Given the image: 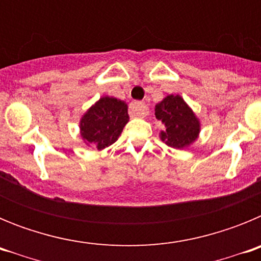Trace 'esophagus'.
Masks as SVG:
<instances>
[{"mask_svg": "<svg viewBox=\"0 0 261 261\" xmlns=\"http://www.w3.org/2000/svg\"><path fill=\"white\" fill-rule=\"evenodd\" d=\"M129 112L132 116H138V117H145L149 114V108L145 103L142 102H133L129 107Z\"/></svg>", "mask_w": 261, "mask_h": 261, "instance_id": "obj_1", "label": "esophagus"}]
</instances>
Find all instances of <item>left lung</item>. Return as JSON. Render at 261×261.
Here are the masks:
<instances>
[{"label": "left lung", "instance_id": "left-lung-1", "mask_svg": "<svg viewBox=\"0 0 261 261\" xmlns=\"http://www.w3.org/2000/svg\"><path fill=\"white\" fill-rule=\"evenodd\" d=\"M155 117L162 120L166 129L159 138L175 149L190 147L199 138L201 130L200 119L180 95L170 94L155 105Z\"/></svg>", "mask_w": 261, "mask_h": 261}]
</instances>
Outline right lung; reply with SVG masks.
<instances>
[{
	"label": "right lung",
	"mask_w": 261,
	"mask_h": 261,
	"mask_svg": "<svg viewBox=\"0 0 261 261\" xmlns=\"http://www.w3.org/2000/svg\"><path fill=\"white\" fill-rule=\"evenodd\" d=\"M128 121V105L114 96L105 95L81 116V138L86 146L100 151L117 141Z\"/></svg>",
	"instance_id": "obj_1"
}]
</instances>
